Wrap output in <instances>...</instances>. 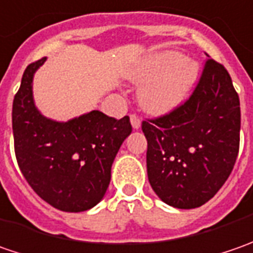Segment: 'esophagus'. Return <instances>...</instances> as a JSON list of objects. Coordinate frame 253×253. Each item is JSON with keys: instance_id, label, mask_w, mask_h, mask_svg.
Segmentation results:
<instances>
[{"instance_id": "1", "label": "esophagus", "mask_w": 253, "mask_h": 253, "mask_svg": "<svg viewBox=\"0 0 253 253\" xmlns=\"http://www.w3.org/2000/svg\"><path fill=\"white\" fill-rule=\"evenodd\" d=\"M131 124L132 126L135 128V129H138V128H141V118L136 115V114H132L131 115Z\"/></svg>"}]
</instances>
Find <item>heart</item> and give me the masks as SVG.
Here are the masks:
<instances>
[{"label":"heart","instance_id":"obj_1","mask_svg":"<svg viewBox=\"0 0 253 253\" xmlns=\"http://www.w3.org/2000/svg\"><path fill=\"white\" fill-rule=\"evenodd\" d=\"M200 77L199 64L179 52H161L135 64L129 79L144 83L139 90L142 108L151 114H168L189 97Z\"/></svg>","mask_w":253,"mask_h":253}]
</instances>
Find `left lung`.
<instances>
[{"label":"left lung","instance_id":"obj_1","mask_svg":"<svg viewBox=\"0 0 253 253\" xmlns=\"http://www.w3.org/2000/svg\"><path fill=\"white\" fill-rule=\"evenodd\" d=\"M206 56L189 100L162 117L142 121L149 183L163 203L176 209H196L212 199L238 156V92L227 69Z\"/></svg>","mask_w":253,"mask_h":253}]
</instances>
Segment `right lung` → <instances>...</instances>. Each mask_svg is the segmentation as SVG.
<instances>
[{"instance_id":"right-lung-1","label":"right lung","mask_w":253,"mask_h":253,"mask_svg":"<svg viewBox=\"0 0 253 253\" xmlns=\"http://www.w3.org/2000/svg\"><path fill=\"white\" fill-rule=\"evenodd\" d=\"M46 57L31 63L12 104L18 166L34 191L54 209L80 212L98 204L111 166L132 132L129 117L115 120L91 111L67 122L52 121L35 107L32 80Z\"/></svg>"}]
</instances>
